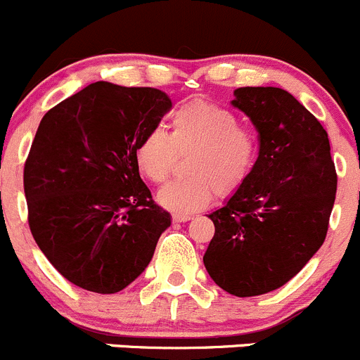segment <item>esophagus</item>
Masks as SVG:
<instances>
[{
  "label": "esophagus",
  "instance_id": "esophagus-1",
  "mask_svg": "<svg viewBox=\"0 0 360 360\" xmlns=\"http://www.w3.org/2000/svg\"><path fill=\"white\" fill-rule=\"evenodd\" d=\"M193 218V216L191 214H181V212H176V214L172 216V219L176 223H184V221H190V219Z\"/></svg>",
  "mask_w": 360,
  "mask_h": 360
}]
</instances>
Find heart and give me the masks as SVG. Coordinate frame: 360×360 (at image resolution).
I'll use <instances>...</instances> for the list:
<instances>
[{
	"mask_svg": "<svg viewBox=\"0 0 360 360\" xmlns=\"http://www.w3.org/2000/svg\"><path fill=\"white\" fill-rule=\"evenodd\" d=\"M190 177L167 184L158 193L163 207L184 214L207 207L214 191L233 193L250 176L257 160V139L229 109L191 100L170 117V134L151 130L135 149L139 169L153 183L170 177L179 156H188Z\"/></svg>",
	"mask_w": 360,
	"mask_h": 360,
	"instance_id": "heart-1",
	"label": "heart"
}]
</instances>
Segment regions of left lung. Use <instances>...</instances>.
Here are the masks:
<instances>
[{
    "label": "left lung",
    "mask_w": 360,
    "mask_h": 360,
    "mask_svg": "<svg viewBox=\"0 0 360 360\" xmlns=\"http://www.w3.org/2000/svg\"><path fill=\"white\" fill-rule=\"evenodd\" d=\"M230 103L255 124L260 148L248 179L209 214L204 265L219 288L253 297L283 287L320 250L338 177L327 131L290 93L239 87Z\"/></svg>",
    "instance_id": "left-lung-1"
}]
</instances>
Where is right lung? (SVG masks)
I'll use <instances>...</instances> for the list:
<instances>
[{
  "instance_id": "1",
  "label": "right lung",
  "mask_w": 360,
  "mask_h": 360,
  "mask_svg": "<svg viewBox=\"0 0 360 360\" xmlns=\"http://www.w3.org/2000/svg\"><path fill=\"white\" fill-rule=\"evenodd\" d=\"M170 107L155 87L100 80L41 117L24 165L27 221L70 283L116 294L151 262L170 214L141 179L135 149Z\"/></svg>"
}]
</instances>
